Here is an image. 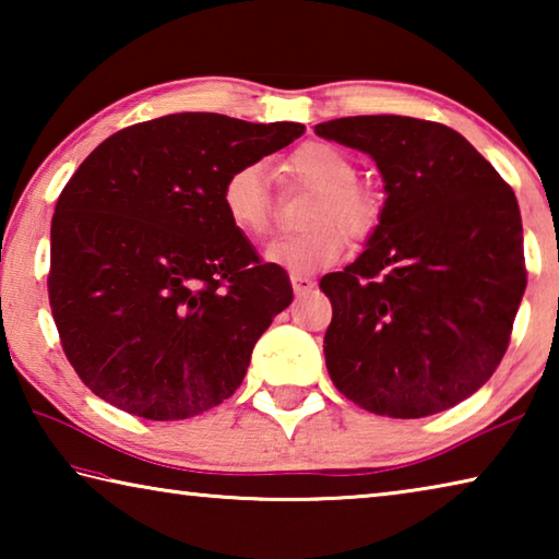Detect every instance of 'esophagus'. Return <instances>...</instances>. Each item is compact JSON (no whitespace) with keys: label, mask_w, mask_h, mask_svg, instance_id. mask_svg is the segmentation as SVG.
<instances>
[{"label":"esophagus","mask_w":559,"mask_h":559,"mask_svg":"<svg viewBox=\"0 0 559 559\" xmlns=\"http://www.w3.org/2000/svg\"><path fill=\"white\" fill-rule=\"evenodd\" d=\"M290 283H293V290H296V296H306V293L316 288V281L310 276H290Z\"/></svg>","instance_id":"1"}]
</instances>
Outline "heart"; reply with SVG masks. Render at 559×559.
<instances>
[{
	"label": "heart",
	"mask_w": 559,
	"mask_h": 559,
	"mask_svg": "<svg viewBox=\"0 0 559 559\" xmlns=\"http://www.w3.org/2000/svg\"><path fill=\"white\" fill-rule=\"evenodd\" d=\"M286 175L296 185L313 189L302 212V226L310 229L271 241L263 251L271 266L290 276H308L330 269L343 257L345 234L365 239L380 222V204L357 182L353 157L330 143H306L286 159ZM222 210L236 231L251 239L271 226V179L261 159L234 167L222 185Z\"/></svg>",
	"instance_id": "1"
}]
</instances>
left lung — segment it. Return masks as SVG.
<instances>
[{"mask_svg":"<svg viewBox=\"0 0 559 559\" xmlns=\"http://www.w3.org/2000/svg\"><path fill=\"white\" fill-rule=\"evenodd\" d=\"M370 155L384 206L367 249L320 281L330 380L362 409L419 419L478 392L503 359L527 273L518 200L441 122L355 116L316 126Z\"/></svg>","mask_w":559,"mask_h":559,"instance_id":"obj_1","label":"left lung"}]
</instances>
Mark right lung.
<instances>
[{"mask_svg":"<svg viewBox=\"0 0 559 559\" xmlns=\"http://www.w3.org/2000/svg\"><path fill=\"white\" fill-rule=\"evenodd\" d=\"M302 130L175 112L116 132L83 159L51 219L49 302L93 394L175 421L236 392L293 288L226 219L222 185Z\"/></svg>","mask_w":559,"mask_h":559,"instance_id":"obj_1","label":"right lung"}]
</instances>
